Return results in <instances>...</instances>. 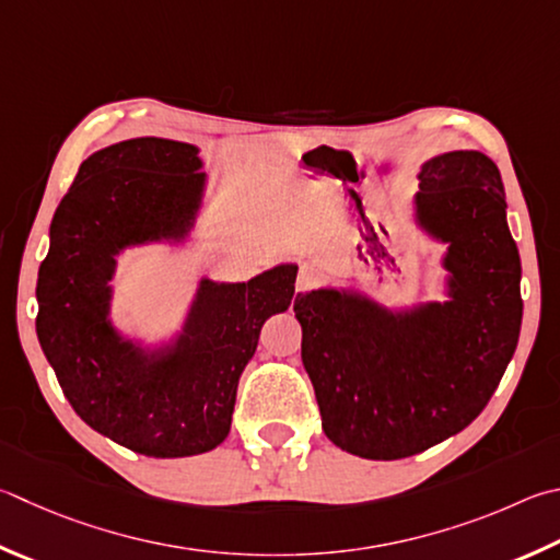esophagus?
Segmentation results:
<instances>
[{
    "mask_svg": "<svg viewBox=\"0 0 560 560\" xmlns=\"http://www.w3.org/2000/svg\"><path fill=\"white\" fill-rule=\"evenodd\" d=\"M318 283H320V271L315 267H308V264H303L296 279V293H306L318 287Z\"/></svg>",
    "mask_w": 560,
    "mask_h": 560,
    "instance_id": "obj_1",
    "label": "esophagus"
}]
</instances>
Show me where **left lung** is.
Instances as JSON below:
<instances>
[{
  "label": "left lung",
  "mask_w": 560,
  "mask_h": 560,
  "mask_svg": "<svg viewBox=\"0 0 560 560\" xmlns=\"http://www.w3.org/2000/svg\"><path fill=\"white\" fill-rule=\"evenodd\" d=\"M413 202L416 222L448 245V301L399 313L358 291L293 301L323 431L368 460H399L460 433L520 342L522 261L494 161L480 151L433 156Z\"/></svg>",
  "instance_id": "obj_1"
}]
</instances>
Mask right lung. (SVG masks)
I'll return each mask as SVG.
<instances>
[{
	"label": "right lung",
	"instance_id": "obj_1",
	"mask_svg": "<svg viewBox=\"0 0 560 560\" xmlns=\"http://www.w3.org/2000/svg\"><path fill=\"white\" fill-rule=\"evenodd\" d=\"M200 166L196 147L159 137L95 151L60 200L38 269L36 332L66 399L90 429L149 457L208 453L228 439L261 325L296 291V264L245 283L200 279L166 348L144 350L117 332V254L188 237L206 192Z\"/></svg>",
	"mask_w": 560,
	"mask_h": 560
}]
</instances>
